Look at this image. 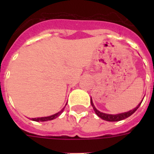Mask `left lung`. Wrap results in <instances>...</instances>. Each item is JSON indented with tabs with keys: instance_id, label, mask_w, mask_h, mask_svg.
I'll return each instance as SVG.
<instances>
[{
	"instance_id": "8db88e82",
	"label": "left lung",
	"mask_w": 154,
	"mask_h": 154,
	"mask_svg": "<svg viewBox=\"0 0 154 154\" xmlns=\"http://www.w3.org/2000/svg\"><path fill=\"white\" fill-rule=\"evenodd\" d=\"M143 100V99H142V101H141L140 103H139L138 106H137L136 108L133 109H131V110H130V111H128V112H122V113L115 114V115H112V114L104 113V112H100V111H99V110H98L95 107V106H94L93 103H92V98H91V105H92V108H93V109H94V111H95V112H96V114L98 116H99V117H100L101 119H104V120H106V121H109V122H116V121H120V120H123V119H126V118H128L129 116H130L132 114L134 113V112L137 111V109L140 107V104L142 103Z\"/></svg>"
}]
</instances>
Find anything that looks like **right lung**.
I'll return each mask as SVG.
<instances>
[{
    "label": "right lung",
    "mask_w": 154,
    "mask_h": 154,
    "mask_svg": "<svg viewBox=\"0 0 154 154\" xmlns=\"http://www.w3.org/2000/svg\"><path fill=\"white\" fill-rule=\"evenodd\" d=\"M66 105H67V103H66ZM65 105V106H66ZM65 107H64L63 109H62V110H61L60 112H57V113L54 114V115H51V116H45V117H38V118H31V120L33 121H35V122H45V121H48V120H52V119H56L57 117H58L59 116L61 115V114L62 113V112H63L64 109H65Z\"/></svg>",
    "instance_id": "1"
}]
</instances>
